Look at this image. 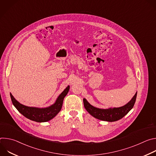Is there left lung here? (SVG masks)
I'll return each instance as SVG.
<instances>
[{"label": "left lung", "mask_w": 156, "mask_h": 156, "mask_svg": "<svg viewBox=\"0 0 156 156\" xmlns=\"http://www.w3.org/2000/svg\"><path fill=\"white\" fill-rule=\"evenodd\" d=\"M136 96L137 92L127 104L120 107L99 108L91 105L85 98L83 99V103L86 110L93 117L102 121L112 122L122 119L129 112L135 105Z\"/></svg>", "instance_id": "obj_1"}]
</instances>
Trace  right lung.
<instances>
[{"mask_svg":"<svg viewBox=\"0 0 156 156\" xmlns=\"http://www.w3.org/2000/svg\"><path fill=\"white\" fill-rule=\"evenodd\" d=\"M69 90L70 86H68L58 96L52 105L44 108L28 107L23 105L17 101L11 93H10V95L13 105L20 114L31 120L41 123L51 120L58 114L62 107L63 99L69 93Z\"/></svg>","mask_w":156,"mask_h":156,"instance_id":"obj_1","label":"right lung"}]
</instances>
